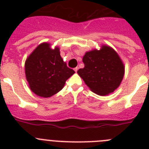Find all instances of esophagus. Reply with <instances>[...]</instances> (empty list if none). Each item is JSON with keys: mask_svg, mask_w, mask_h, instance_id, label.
Returning a JSON list of instances; mask_svg holds the SVG:
<instances>
[{"mask_svg": "<svg viewBox=\"0 0 149 149\" xmlns=\"http://www.w3.org/2000/svg\"><path fill=\"white\" fill-rule=\"evenodd\" d=\"M74 72H77V70H78V68H77V67H76V68H74Z\"/></svg>", "mask_w": 149, "mask_h": 149, "instance_id": "1", "label": "esophagus"}]
</instances>
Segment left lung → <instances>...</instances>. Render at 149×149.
Masks as SVG:
<instances>
[{
    "label": "left lung",
    "instance_id": "8db88e82",
    "mask_svg": "<svg viewBox=\"0 0 149 149\" xmlns=\"http://www.w3.org/2000/svg\"><path fill=\"white\" fill-rule=\"evenodd\" d=\"M84 68L79 76L93 93L107 95L119 87L125 74V65L116 51L103 45L100 50L86 52L83 57Z\"/></svg>",
    "mask_w": 149,
    "mask_h": 149
}]
</instances>
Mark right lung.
I'll return each instance as SVG.
<instances>
[{"instance_id":"obj_1","label":"right lung","mask_w":149,"mask_h":149,"mask_svg":"<svg viewBox=\"0 0 149 149\" xmlns=\"http://www.w3.org/2000/svg\"><path fill=\"white\" fill-rule=\"evenodd\" d=\"M29 87L36 95L49 98L60 92L74 71L67 67L60 48L43 42L33 50L24 64Z\"/></svg>"}]
</instances>
